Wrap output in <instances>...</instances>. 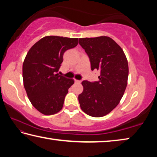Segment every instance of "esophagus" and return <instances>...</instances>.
Here are the masks:
<instances>
[{
	"mask_svg": "<svg viewBox=\"0 0 157 157\" xmlns=\"http://www.w3.org/2000/svg\"><path fill=\"white\" fill-rule=\"evenodd\" d=\"M75 82H76V83H81V80H78V79H75Z\"/></svg>",
	"mask_w": 157,
	"mask_h": 157,
	"instance_id": "esophagus-1",
	"label": "esophagus"
}]
</instances>
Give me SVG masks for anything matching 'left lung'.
<instances>
[{
    "mask_svg": "<svg viewBox=\"0 0 157 157\" xmlns=\"http://www.w3.org/2000/svg\"><path fill=\"white\" fill-rule=\"evenodd\" d=\"M79 44L88 55L91 70L100 71L99 81L82 82L78 100L82 110L93 117H102L119 104L125 91L129 67L121 46L109 36L80 38Z\"/></svg>",
    "mask_w": 157,
    "mask_h": 157,
    "instance_id": "8db88e82",
    "label": "left lung"
}]
</instances>
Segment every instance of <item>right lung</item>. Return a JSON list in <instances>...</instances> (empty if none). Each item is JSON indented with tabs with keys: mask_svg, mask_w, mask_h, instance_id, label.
<instances>
[{
	"mask_svg": "<svg viewBox=\"0 0 157 157\" xmlns=\"http://www.w3.org/2000/svg\"><path fill=\"white\" fill-rule=\"evenodd\" d=\"M78 44V38L46 36L34 44L26 55L23 63V85L32 105L44 115L62 110L74 80L57 72L63 53Z\"/></svg>",
	"mask_w": 157,
	"mask_h": 157,
	"instance_id": "right-lung-1",
	"label": "right lung"
}]
</instances>
